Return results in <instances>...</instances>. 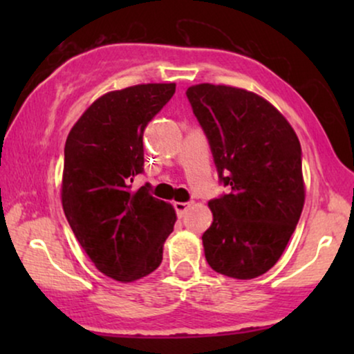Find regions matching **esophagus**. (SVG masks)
<instances>
[{
    "mask_svg": "<svg viewBox=\"0 0 354 354\" xmlns=\"http://www.w3.org/2000/svg\"><path fill=\"white\" fill-rule=\"evenodd\" d=\"M192 206V203L188 201V203H180V201H176L174 203V209H176V212H177V216L178 217H182L183 214H185V212L188 211V207Z\"/></svg>",
    "mask_w": 354,
    "mask_h": 354,
    "instance_id": "esophagus-1",
    "label": "esophagus"
}]
</instances>
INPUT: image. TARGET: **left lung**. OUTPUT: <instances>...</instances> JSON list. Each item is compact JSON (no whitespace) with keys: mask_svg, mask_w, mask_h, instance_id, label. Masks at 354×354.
Listing matches in <instances>:
<instances>
[{"mask_svg":"<svg viewBox=\"0 0 354 354\" xmlns=\"http://www.w3.org/2000/svg\"><path fill=\"white\" fill-rule=\"evenodd\" d=\"M227 193L209 201L207 264L254 279L277 263L304 205L301 147L287 119L261 96L225 85L187 90Z\"/></svg>","mask_w":354,"mask_h":354,"instance_id":"8db88e82","label":"left lung"}]
</instances>
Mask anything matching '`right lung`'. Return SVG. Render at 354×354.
<instances>
[{
    "label": "right lung",
    "mask_w": 354,
    "mask_h": 354,
    "mask_svg": "<svg viewBox=\"0 0 354 354\" xmlns=\"http://www.w3.org/2000/svg\"><path fill=\"white\" fill-rule=\"evenodd\" d=\"M176 93V84L111 91L72 127L64 148L62 207L75 239L96 269L119 282L151 274L176 224L169 203L151 195L143 174V132Z\"/></svg>",
    "instance_id": "obj_1"
}]
</instances>
